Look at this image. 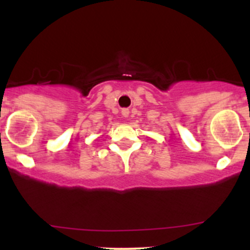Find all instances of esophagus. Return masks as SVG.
Returning a JSON list of instances; mask_svg holds the SVG:
<instances>
[{"mask_svg":"<svg viewBox=\"0 0 250 250\" xmlns=\"http://www.w3.org/2000/svg\"><path fill=\"white\" fill-rule=\"evenodd\" d=\"M122 116H123V117H128V116H129V110L123 109L122 110Z\"/></svg>","mask_w":250,"mask_h":250,"instance_id":"esophagus-1","label":"esophagus"}]
</instances>
